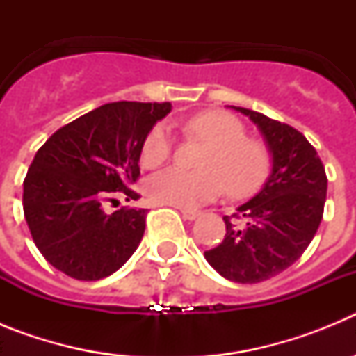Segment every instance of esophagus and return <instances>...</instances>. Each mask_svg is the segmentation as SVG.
I'll use <instances>...</instances> for the list:
<instances>
[{"instance_id":"esophagus-1","label":"esophagus","mask_w":356,"mask_h":356,"mask_svg":"<svg viewBox=\"0 0 356 356\" xmlns=\"http://www.w3.org/2000/svg\"><path fill=\"white\" fill-rule=\"evenodd\" d=\"M181 217L184 219H187V221H194L197 216H200V212H196V210H187V209H181Z\"/></svg>"}]
</instances>
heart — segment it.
Returning a JSON list of instances; mask_svg holds the SVG:
<instances>
[{"label":"heart","mask_w":356,"mask_h":356,"mask_svg":"<svg viewBox=\"0 0 356 356\" xmlns=\"http://www.w3.org/2000/svg\"><path fill=\"white\" fill-rule=\"evenodd\" d=\"M188 137L209 144L201 159L203 171L191 172L171 168L151 176L146 185L147 196L155 203L196 209L216 200L226 191L232 196H246L264 181L271 156L266 144L246 137V127L226 112H203L184 124ZM171 135L159 124L147 134L140 151L144 168L155 169L171 155Z\"/></svg>","instance_id":"1"}]
</instances>
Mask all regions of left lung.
<instances>
[{
	"label": "left lung",
	"mask_w": 356,
	"mask_h": 356,
	"mask_svg": "<svg viewBox=\"0 0 356 356\" xmlns=\"http://www.w3.org/2000/svg\"><path fill=\"white\" fill-rule=\"evenodd\" d=\"M257 124L273 159L271 175L260 193L225 216L226 235L205 251L210 266L229 282L259 284L280 275L312 242L326 201L325 165L296 128L242 106H232Z\"/></svg>",
	"instance_id": "1"
}]
</instances>
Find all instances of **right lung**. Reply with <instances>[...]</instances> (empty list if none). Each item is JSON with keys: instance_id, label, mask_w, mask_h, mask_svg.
<instances>
[{"instance_id": "right-lung-1", "label": "right lung", "mask_w": 356, "mask_h": 356, "mask_svg": "<svg viewBox=\"0 0 356 356\" xmlns=\"http://www.w3.org/2000/svg\"><path fill=\"white\" fill-rule=\"evenodd\" d=\"M171 103H106L56 130L37 151L23 184L35 246L55 269L94 282L127 264L143 241L146 209L103 210L112 193L137 200L143 144Z\"/></svg>"}]
</instances>
